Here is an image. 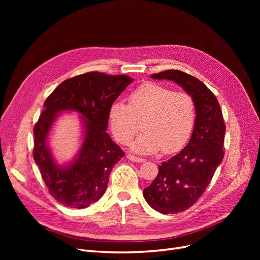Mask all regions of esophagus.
<instances>
[{"instance_id":"34e87169","label":"esophagus","mask_w":260,"mask_h":260,"mask_svg":"<svg viewBox=\"0 0 260 260\" xmlns=\"http://www.w3.org/2000/svg\"><path fill=\"white\" fill-rule=\"evenodd\" d=\"M127 159L131 160V161H134V162H144V159L143 158H139V157H136L134 155H127Z\"/></svg>"}]
</instances>
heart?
Listing matches in <instances>:
<instances>
[{
    "instance_id": "b5f03b06",
    "label": "heart",
    "mask_w": 260,
    "mask_h": 260,
    "mask_svg": "<svg viewBox=\"0 0 260 260\" xmlns=\"http://www.w3.org/2000/svg\"><path fill=\"white\" fill-rule=\"evenodd\" d=\"M129 105L115 101L108 109V123L115 138L127 144L139 129L143 133L132 144L133 151L154 154L175 153L185 144L195 124V105L184 91H173L160 84L144 83L128 95Z\"/></svg>"
}]
</instances>
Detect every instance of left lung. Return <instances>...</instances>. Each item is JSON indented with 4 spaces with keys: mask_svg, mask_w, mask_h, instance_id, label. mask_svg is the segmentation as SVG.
<instances>
[{
    "mask_svg": "<svg viewBox=\"0 0 260 260\" xmlns=\"http://www.w3.org/2000/svg\"><path fill=\"white\" fill-rule=\"evenodd\" d=\"M170 80L192 97L196 119L186 146L159 166L154 181L143 189L146 202L162 214H177L190 208L204 193L223 156L225 124L215 94L195 77L169 70L152 75Z\"/></svg>",
    "mask_w": 260,
    "mask_h": 260,
    "instance_id": "1",
    "label": "left lung"
}]
</instances>
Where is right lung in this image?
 <instances>
[{
	"mask_svg": "<svg viewBox=\"0 0 260 260\" xmlns=\"http://www.w3.org/2000/svg\"><path fill=\"white\" fill-rule=\"evenodd\" d=\"M133 82L126 75L90 72L67 79L44 102L34 127V159L50 195L63 206L84 209L105 193L109 174L124 156L106 133L108 109ZM79 112L84 125V141L75 159L61 167L53 159L47 137L58 114Z\"/></svg>",
	"mask_w": 260,
	"mask_h": 260,
	"instance_id": "obj_1",
	"label": "right lung"
}]
</instances>
